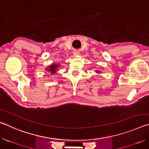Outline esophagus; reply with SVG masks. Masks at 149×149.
<instances>
[{"instance_id": "34e87169", "label": "esophagus", "mask_w": 149, "mask_h": 149, "mask_svg": "<svg viewBox=\"0 0 149 149\" xmlns=\"http://www.w3.org/2000/svg\"><path fill=\"white\" fill-rule=\"evenodd\" d=\"M79 53H80L79 50H75L74 52H73V54H74L75 56H77L78 55H79Z\"/></svg>"}]
</instances>
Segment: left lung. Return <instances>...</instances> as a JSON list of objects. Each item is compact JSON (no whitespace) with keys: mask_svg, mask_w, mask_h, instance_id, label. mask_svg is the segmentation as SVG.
I'll use <instances>...</instances> for the list:
<instances>
[{"mask_svg":"<svg viewBox=\"0 0 149 149\" xmlns=\"http://www.w3.org/2000/svg\"><path fill=\"white\" fill-rule=\"evenodd\" d=\"M95 72L97 73H99V74H100V71H99V70H96Z\"/></svg>","mask_w":149,"mask_h":149,"instance_id":"obj_1","label":"left lung"}]
</instances>
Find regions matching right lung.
<instances>
[{
	"label": "right lung",
	"mask_w": 149,
	"mask_h": 149,
	"mask_svg": "<svg viewBox=\"0 0 149 149\" xmlns=\"http://www.w3.org/2000/svg\"><path fill=\"white\" fill-rule=\"evenodd\" d=\"M60 66V64H56V63L55 64V63H53V64L49 65L47 68H45V70L50 72L51 75H54L55 74H56V72H58V68Z\"/></svg>",
	"instance_id": "add662e5"
}]
</instances>
